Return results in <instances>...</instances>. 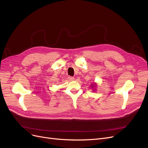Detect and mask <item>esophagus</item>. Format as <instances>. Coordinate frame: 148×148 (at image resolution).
I'll return each mask as SVG.
<instances>
[{
	"label": "esophagus",
	"mask_w": 148,
	"mask_h": 148,
	"mask_svg": "<svg viewBox=\"0 0 148 148\" xmlns=\"http://www.w3.org/2000/svg\"><path fill=\"white\" fill-rule=\"evenodd\" d=\"M68 80H70V81H72V80H74V77H71V76H69L68 77Z\"/></svg>",
	"instance_id": "1"
}]
</instances>
